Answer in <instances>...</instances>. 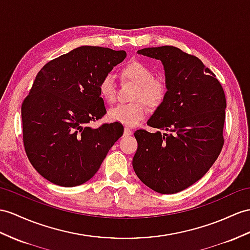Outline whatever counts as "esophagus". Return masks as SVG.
I'll return each mask as SVG.
<instances>
[{
    "mask_svg": "<svg viewBox=\"0 0 250 250\" xmlns=\"http://www.w3.org/2000/svg\"><path fill=\"white\" fill-rule=\"evenodd\" d=\"M124 135H125V136H130V135H132V130H131L130 127H128V126L125 127V128H124Z\"/></svg>",
    "mask_w": 250,
    "mask_h": 250,
    "instance_id": "1",
    "label": "esophagus"
}]
</instances>
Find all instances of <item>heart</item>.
I'll use <instances>...</instances> for the list:
<instances>
[{"instance_id": "b5f03b06", "label": "heart", "mask_w": 250, "mask_h": 250, "mask_svg": "<svg viewBox=\"0 0 250 250\" xmlns=\"http://www.w3.org/2000/svg\"><path fill=\"white\" fill-rule=\"evenodd\" d=\"M121 76L125 81L137 84L133 103L119 104L108 112L109 119L125 125H135L144 119L148 107L159 108L167 95V84L162 78L155 77V73L147 64L131 62L121 69ZM99 92L103 100L112 104L117 95V84L111 74H106L99 83Z\"/></svg>"}]
</instances>
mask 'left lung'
Returning a JSON list of instances; mask_svg holds the SVG:
<instances>
[{
  "label": "left lung",
  "mask_w": 250,
  "mask_h": 250,
  "mask_svg": "<svg viewBox=\"0 0 250 250\" xmlns=\"http://www.w3.org/2000/svg\"><path fill=\"white\" fill-rule=\"evenodd\" d=\"M138 53L161 60L168 91L147 122L159 131L135 132L132 167L151 190L178 193L202 178L220 155L226 97L214 73L194 55L172 45Z\"/></svg>",
  "instance_id": "8db88e82"
}]
</instances>
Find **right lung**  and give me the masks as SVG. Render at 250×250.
I'll return each instance as SVG.
<instances>
[{
	"label": "right lung",
	"instance_id": "right-lung-1",
	"mask_svg": "<svg viewBox=\"0 0 250 250\" xmlns=\"http://www.w3.org/2000/svg\"><path fill=\"white\" fill-rule=\"evenodd\" d=\"M125 57V51L83 45L38 72L21 107L23 144L36 171L52 184H84L123 136L119 122L89 124L106 114L100 81Z\"/></svg>",
	"mask_w": 250,
	"mask_h": 250
}]
</instances>
